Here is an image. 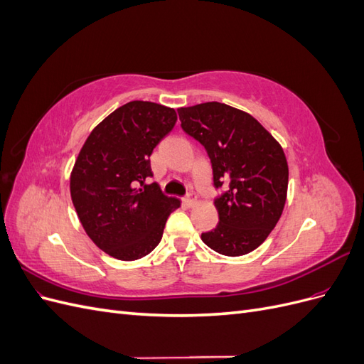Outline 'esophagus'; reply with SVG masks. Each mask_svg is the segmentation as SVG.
<instances>
[{
    "label": "esophagus",
    "instance_id": "obj_1",
    "mask_svg": "<svg viewBox=\"0 0 364 364\" xmlns=\"http://www.w3.org/2000/svg\"><path fill=\"white\" fill-rule=\"evenodd\" d=\"M185 203H186V206H190V208H193L196 203H197V196L194 194V193H190L188 196L185 197Z\"/></svg>",
    "mask_w": 364,
    "mask_h": 364
}]
</instances>
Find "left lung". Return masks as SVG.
Listing matches in <instances>:
<instances>
[{"instance_id":"1","label":"left lung","mask_w":364,"mask_h":364,"mask_svg":"<svg viewBox=\"0 0 364 364\" xmlns=\"http://www.w3.org/2000/svg\"><path fill=\"white\" fill-rule=\"evenodd\" d=\"M182 129L206 149L218 225L202 241L226 257L255 250L277 226L287 200L289 164L279 142L250 114L218 102L178 109Z\"/></svg>"}]
</instances>
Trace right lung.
Masks as SVG:
<instances>
[{
    "instance_id": "right-lung-1",
    "label": "right lung",
    "mask_w": 364,
    "mask_h": 364,
    "mask_svg": "<svg viewBox=\"0 0 364 364\" xmlns=\"http://www.w3.org/2000/svg\"><path fill=\"white\" fill-rule=\"evenodd\" d=\"M176 121L173 107L129 102L98 123L80 149L70 176L71 200L85 232L107 255L121 261L149 255L181 206L156 183L144 185L151 151Z\"/></svg>"
}]
</instances>
